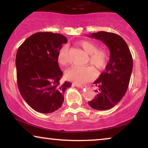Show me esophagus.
Returning <instances> with one entry per match:
<instances>
[{
	"instance_id": "obj_1",
	"label": "esophagus",
	"mask_w": 148,
	"mask_h": 148,
	"mask_svg": "<svg viewBox=\"0 0 148 148\" xmlns=\"http://www.w3.org/2000/svg\"><path fill=\"white\" fill-rule=\"evenodd\" d=\"M73 86H76V87H78V88H83V87L84 86V85L79 84H77V83H73Z\"/></svg>"
}]
</instances>
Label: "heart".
<instances>
[{
    "label": "heart",
    "instance_id": "heart-1",
    "mask_svg": "<svg viewBox=\"0 0 148 148\" xmlns=\"http://www.w3.org/2000/svg\"><path fill=\"white\" fill-rule=\"evenodd\" d=\"M78 44L89 54L88 62L93 64L97 69H103L106 66L108 60V52L104 48H98L97 44L89 40H82ZM58 63L66 66L69 63V47L67 45L62 46L58 50L57 54ZM96 75V71L92 66H73L66 71L65 76L68 80L77 84L88 82L92 80Z\"/></svg>",
    "mask_w": 148,
    "mask_h": 148
}]
</instances>
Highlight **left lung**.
<instances>
[{
  "label": "left lung",
  "instance_id": "obj_1",
  "mask_svg": "<svg viewBox=\"0 0 148 148\" xmlns=\"http://www.w3.org/2000/svg\"><path fill=\"white\" fill-rule=\"evenodd\" d=\"M88 36L106 44L110 55L105 71L94 82L96 96L88 104L95 110H108L118 104L127 92L133 70L132 55L126 42L116 34L98 32Z\"/></svg>",
  "mask_w": 148,
  "mask_h": 148
}]
</instances>
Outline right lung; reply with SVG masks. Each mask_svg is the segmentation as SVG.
<instances>
[{"label": "right lung", "instance_id": "1", "mask_svg": "<svg viewBox=\"0 0 148 148\" xmlns=\"http://www.w3.org/2000/svg\"><path fill=\"white\" fill-rule=\"evenodd\" d=\"M67 39L60 34L38 32L27 38L16 54L17 82L26 103L38 112H53L64 102V93L71 86L60 83L62 72L57 60L58 50Z\"/></svg>", "mask_w": 148, "mask_h": 148}]
</instances>
